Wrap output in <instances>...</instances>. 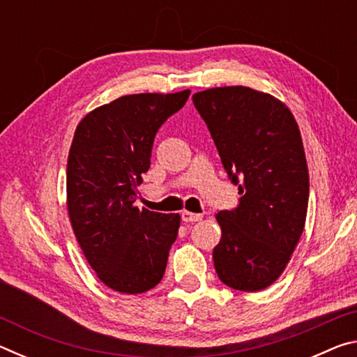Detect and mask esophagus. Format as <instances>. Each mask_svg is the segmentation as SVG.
I'll list each match as a JSON object with an SVG mask.
<instances>
[{"label":"esophagus","instance_id":"1","mask_svg":"<svg viewBox=\"0 0 357 357\" xmlns=\"http://www.w3.org/2000/svg\"><path fill=\"white\" fill-rule=\"evenodd\" d=\"M181 217H183V222H185V223H193V222L202 220V214L190 213V211H183V214H181Z\"/></svg>","mask_w":357,"mask_h":357}]
</instances>
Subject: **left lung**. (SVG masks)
<instances>
[{
  "label": "left lung",
  "mask_w": 357,
  "mask_h": 357,
  "mask_svg": "<svg viewBox=\"0 0 357 357\" xmlns=\"http://www.w3.org/2000/svg\"><path fill=\"white\" fill-rule=\"evenodd\" d=\"M239 204L219 211L214 268L225 285L259 291L279 279L304 231L309 170L291 112L273 96L245 86L193 94Z\"/></svg>",
  "instance_id": "left-lung-1"
}]
</instances>
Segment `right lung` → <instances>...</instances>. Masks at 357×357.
I'll return each mask as SVG.
<instances>
[{
	"mask_svg": "<svg viewBox=\"0 0 357 357\" xmlns=\"http://www.w3.org/2000/svg\"><path fill=\"white\" fill-rule=\"evenodd\" d=\"M189 96H123L77 126L68 160L70 223L88 263L114 291L144 293L164 277L181 217L138 209L135 200L157 130Z\"/></svg>",
	"mask_w": 357,
	"mask_h": 357,
	"instance_id": "add662e5",
	"label": "right lung"
}]
</instances>
